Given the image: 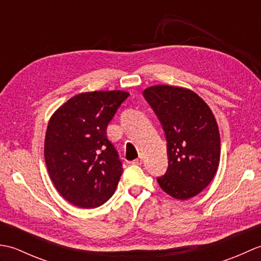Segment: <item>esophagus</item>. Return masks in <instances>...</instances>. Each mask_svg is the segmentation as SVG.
Returning a JSON list of instances; mask_svg holds the SVG:
<instances>
[{
	"instance_id": "obj_1",
	"label": "esophagus",
	"mask_w": 261,
	"mask_h": 261,
	"mask_svg": "<svg viewBox=\"0 0 261 261\" xmlns=\"http://www.w3.org/2000/svg\"><path fill=\"white\" fill-rule=\"evenodd\" d=\"M142 156H140L139 158H137V159H135L134 160V162H132V164H134V165H141L142 164Z\"/></svg>"
}]
</instances>
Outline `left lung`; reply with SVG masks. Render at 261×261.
I'll use <instances>...</instances> for the list:
<instances>
[{"mask_svg": "<svg viewBox=\"0 0 261 261\" xmlns=\"http://www.w3.org/2000/svg\"><path fill=\"white\" fill-rule=\"evenodd\" d=\"M143 96L167 140L168 168L157 178L159 186L176 199L196 196L213 179L220 163V132L212 111L184 87L154 85Z\"/></svg>", "mask_w": 261, "mask_h": 261, "instance_id": "obj_1", "label": "left lung"}]
</instances>
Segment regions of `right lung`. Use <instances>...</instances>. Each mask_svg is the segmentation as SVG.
Masks as SVG:
<instances>
[{
  "mask_svg": "<svg viewBox=\"0 0 261 261\" xmlns=\"http://www.w3.org/2000/svg\"><path fill=\"white\" fill-rule=\"evenodd\" d=\"M127 96L124 91L77 94L48 122L43 150L48 173L75 206L98 207L115 192L123 168L107 127Z\"/></svg>",
  "mask_w": 261,
  "mask_h": 261,
  "instance_id": "obj_1",
  "label": "right lung"
}]
</instances>
